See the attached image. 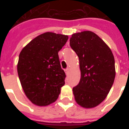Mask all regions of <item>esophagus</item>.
<instances>
[{"mask_svg": "<svg viewBox=\"0 0 129 129\" xmlns=\"http://www.w3.org/2000/svg\"><path fill=\"white\" fill-rule=\"evenodd\" d=\"M69 71H70V69L68 68H66V69H65V73H66V75H68V73H69Z\"/></svg>", "mask_w": 129, "mask_h": 129, "instance_id": "obj_1", "label": "esophagus"}]
</instances>
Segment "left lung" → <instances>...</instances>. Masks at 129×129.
Returning <instances> with one entry per match:
<instances>
[{
  "label": "left lung",
  "instance_id": "left-lung-1",
  "mask_svg": "<svg viewBox=\"0 0 129 129\" xmlns=\"http://www.w3.org/2000/svg\"><path fill=\"white\" fill-rule=\"evenodd\" d=\"M70 45L79 60L81 79L73 89L76 102L95 108L107 97L115 77V59L111 48L91 31L72 34Z\"/></svg>",
  "mask_w": 129,
  "mask_h": 129
}]
</instances>
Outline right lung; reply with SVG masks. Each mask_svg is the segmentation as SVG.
<instances>
[{
    "label": "right lung",
    "instance_id": "right-lung-1",
    "mask_svg": "<svg viewBox=\"0 0 129 129\" xmlns=\"http://www.w3.org/2000/svg\"><path fill=\"white\" fill-rule=\"evenodd\" d=\"M68 39V35L45 32L21 51L17 64L18 77L26 97L34 105L48 106L59 97L66 74L58 52Z\"/></svg>",
    "mask_w": 129,
    "mask_h": 129
}]
</instances>
